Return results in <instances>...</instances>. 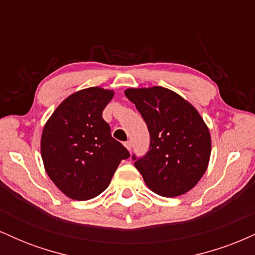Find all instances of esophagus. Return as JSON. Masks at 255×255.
<instances>
[{
    "label": "esophagus",
    "mask_w": 255,
    "mask_h": 255,
    "mask_svg": "<svg viewBox=\"0 0 255 255\" xmlns=\"http://www.w3.org/2000/svg\"><path fill=\"white\" fill-rule=\"evenodd\" d=\"M125 146H126V147H127V150L130 151V148H131V141H126V142H125Z\"/></svg>",
    "instance_id": "1"
}]
</instances>
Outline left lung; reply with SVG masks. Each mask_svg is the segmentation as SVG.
<instances>
[{"instance_id": "8db88e82", "label": "left lung", "mask_w": 255, "mask_h": 255, "mask_svg": "<svg viewBox=\"0 0 255 255\" xmlns=\"http://www.w3.org/2000/svg\"><path fill=\"white\" fill-rule=\"evenodd\" d=\"M150 133L148 151L131 154L144 181L162 197H177L192 189L205 174L211 137L204 120L188 102L160 86L126 90Z\"/></svg>"}]
</instances>
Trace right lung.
<instances>
[{
    "instance_id": "add662e5",
    "label": "right lung",
    "mask_w": 255,
    "mask_h": 255,
    "mask_svg": "<svg viewBox=\"0 0 255 255\" xmlns=\"http://www.w3.org/2000/svg\"><path fill=\"white\" fill-rule=\"evenodd\" d=\"M113 91L90 87L73 93L58 105L43 129L40 152L45 170L61 192L89 200L109 186L129 152L111 136L104 108Z\"/></svg>"
}]
</instances>
